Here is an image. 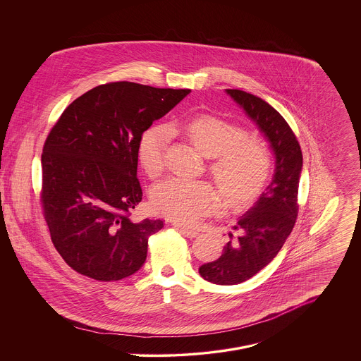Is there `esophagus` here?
<instances>
[{
    "label": "esophagus",
    "instance_id": "obj_1",
    "mask_svg": "<svg viewBox=\"0 0 361 361\" xmlns=\"http://www.w3.org/2000/svg\"><path fill=\"white\" fill-rule=\"evenodd\" d=\"M173 228L178 230L180 234H183L185 237H188V238H193V237H196L197 233L196 230L190 229V228H186V226H182V225H179V224H175L173 225Z\"/></svg>",
    "mask_w": 361,
    "mask_h": 361
}]
</instances>
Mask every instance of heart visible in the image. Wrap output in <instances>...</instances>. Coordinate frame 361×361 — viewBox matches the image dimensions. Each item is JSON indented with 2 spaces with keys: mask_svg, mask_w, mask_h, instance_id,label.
I'll list each match as a JSON object with an SVG mask.
<instances>
[{
  "mask_svg": "<svg viewBox=\"0 0 361 361\" xmlns=\"http://www.w3.org/2000/svg\"><path fill=\"white\" fill-rule=\"evenodd\" d=\"M209 159L207 171L215 182L226 209L251 205L266 188L271 173V156L261 137L214 114H196L171 127ZM164 126H152L137 143V160L145 173L154 179L164 168L168 143ZM204 180L171 178L152 192L153 209L180 225H193L219 209L221 197Z\"/></svg>",
  "mask_w": 361,
  "mask_h": 361,
  "instance_id": "b5f03b06",
  "label": "heart"
}]
</instances>
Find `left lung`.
<instances>
[{
	"label": "left lung",
	"mask_w": 361,
	"mask_h": 361,
	"mask_svg": "<svg viewBox=\"0 0 361 361\" xmlns=\"http://www.w3.org/2000/svg\"><path fill=\"white\" fill-rule=\"evenodd\" d=\"M264 133L276 156L270 185L255 205L229 233L230 241L214 262L200 266V276L214 284H240L273 261L294 229L298 216V189L302 152L295 133L284 117L267 102L240 90H226Z\"/></svg>",
	"instance_id": "1"
}]
</instances>
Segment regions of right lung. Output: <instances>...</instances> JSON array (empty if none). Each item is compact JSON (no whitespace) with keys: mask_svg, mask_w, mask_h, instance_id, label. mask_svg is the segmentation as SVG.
Instances as JSON below:
<instances>
[{"mask_svg":"<svg viewBox=\"0 0 361 361\" xmlns=\"http://www.w3.org/2000/svg\"><path fill=\"white\" fill-rule=\"evenodd\" d=\"M189 94L107 82L70 103L52 127L41 156V205L52 243L73 270L117 281L146 261L149 237L164 222L130 218L143 196L139 137Z\"/></svg>","mask_w":361,"mask_h":361,"instance_id":"right-lung-1","label":"right lung"}]
</instances>
